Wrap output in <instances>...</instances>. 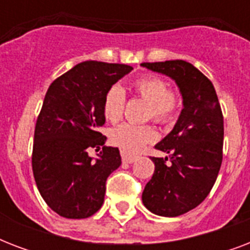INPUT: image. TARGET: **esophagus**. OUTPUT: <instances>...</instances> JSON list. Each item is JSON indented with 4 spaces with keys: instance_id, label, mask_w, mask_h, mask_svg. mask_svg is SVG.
<instances>
[{
    "instance_id": "esophagus-1",
    "label": "esophagus",
    "mask_w": 250,
    "mask_h": 250,
    "mask_svg": "<svg viewBox=\"0 0 250 250\" xmlns=\"http://www.w3.org/2000/svg\"><path fill=\"white\" fill-rule=\"evenodd\" d=\"M121 156H122V161H123L125 164H132V162H135V161L137 160L136 156L129 154V153L125 152V150H121Z\"/></svg>"
}]
</instances>
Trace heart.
Listing matches in <instances>:
<instances>
[{
    "mask_svg": "<svg viewBox=\"0 0 250 250\" xmlns=\"http://www.w3.org/2000/svg\"><path fill=\"white\" fill-rule=\"evenodd\" d=\"M137 96L149 104L148 117L158 123H170L178 115L180 98L168 84L156 75H145L136 79L131 85ZM125 105V93L119 85L110 86L104 98V115L115 123L122 118ZM157 132L152 125H136L125 123L111 131L110 139L114 145L128 153L140 152L143 146L156 140Z\"/></svg>",
    "mask_w": 250,
    "mask_h": 250,
    "instance_id": "heart-1",
    "label": "heart"
}]
</instances>
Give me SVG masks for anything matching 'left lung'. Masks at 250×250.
Returning a JSON list of instances; mask_svg holds the SVG:
<instances>
[{"instance_id": "left-lung-1", "label": "left lung", "mask_w": 250, "mask_h": 250, "mask_svg": "<svg viewBox=\"0 0 250 250\" xmlns=\"http://www.w3.org/2000/svg\"><path fill=\"white\" fill-rule=\"evenodd\" d=\"M178 85L183 110L174 128L156 145L168 154L154 162V174L143 192V204L161 217H178L201 204L217 180L223 150V115L213 83L186 61L141 63Z\"/></svg>"}]
</instances>
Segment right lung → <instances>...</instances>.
<instances>
[{
  "label": "right lung",
  "mask_w": 250,
  "mask_h": 250,
  "mask_svg": "<svg viewBox=\"0 0 250 250\" xmlns=\"http://www.w3.org/2000/svg\"><path fill=\"white\" fill-rule=\"evenodd\" d=\"M133 70L128 64L85 61L57 78L37 117L32 170L48 206L68 219L93 215L104 204L106 179L121 166L119 149L105 146L104 98ZM103 150L93 160L87 150Z\"/></svg>",
  "instance_id": "obj_1"
}]
</instances>
